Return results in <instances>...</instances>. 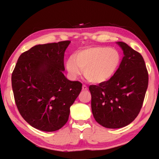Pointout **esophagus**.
<instances>
[{
	"label": "esophagus",
	"mask_w": 159,
	"mask_h": 159,
	"mask_svg": "<svg viewBox=\"0 0 159 159\" xmlns=\"http://www.w3.org/2000/svg\"><path fill=\"white\" fill-rule=\"evenodd\" d=\"M88 90V87H87L85 84H83V85H82V90Z\"/></svg>",
	"instance_id": "1"
}]
</instances>
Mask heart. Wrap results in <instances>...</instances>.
<instances>
[{"instance_id":"heart-1","label":"heart","mask_w":159,"mask_h":159,"mask_svg":"<svg viewBox=\"0 0 159 159\" xmlns=\"http://www.w3.org/2000/svg\"><path fill=\"white\" fill-rule=\"evenodd\" d=\"M121 62V54L108 46H91L81 49L66 61V69L76 77L84 70L86 79L93 83H102L116 72Z\"/></svg>"}]
</instances>
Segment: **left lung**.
I'll use <instances>...</instances> for the list:
<instances>
[{
	"instance_id": "obj_1",
	"label": "left lung",
	"mask_w": 159,
	"mask_h": 159,
	"mask_svg": "<svg viewBox=\"0 0 159 159\" xmlns=\"http://www.w3.org/2000/svg\"><path fill=\"white\" fill-rule=\"evenodd\" d=\"M116 43L124 53L118 69L108 81L89 87L93 116L98 123L110 129L124 127L134 120L148 84L141 54L125 43Z\"/></svg>"
}]
</instances>
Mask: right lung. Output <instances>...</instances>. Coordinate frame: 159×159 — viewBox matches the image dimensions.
Returning a JSON list of instances; mask_svg holds the SVG:
<instances>
[{
	"mask_svg": "<svg viewBox=\"0 0 159 159\" xmlns=\"http://www.w3.org/2000/svg\"><path fill=\"white\" fill-rule=\"evenodd\" d=\"M71 41L38 45L19 56L11 76L16 105L24 119L45 132L67 122L82 83L65 77L64 53Z\"/></svg>",
	"mask_w": 159,
	"mask_h": 159,
	"instance_id": "right-lung-1",
	"label": "right lung"
}]
</instances>
